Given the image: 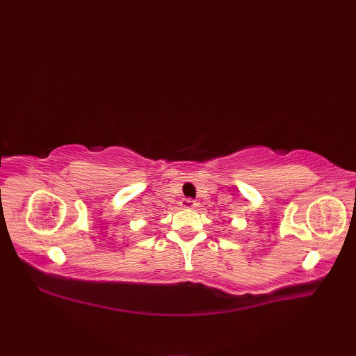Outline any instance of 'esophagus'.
<instances>
[{
	"label": "esophagus",
	"mask_w": 356,
	"mask_h": 356,
	"mask_svg": "<svg viewBox=\"0 0 356 356\" xmlns=\"http://www.w3.org/2000/svg\"><path fill=\"white\" fill-rule=\"evenodd\" d=\"M180 205H182L185 209H193V208H195V205H197V203H195L193 199H184Z\"/></svg>",
	"instance_id": "esophagus-1"
}]
</instances>
